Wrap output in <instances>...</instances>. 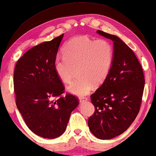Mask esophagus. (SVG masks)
I'll return each mask as SVG.
<instances>
[{
	"instance_id": "obj_1",
	"label": "esophagus",
	"mask_w": 156,
	"mask_h": 156,
	"mask_svg": "<svg viewBox=\"0 0 156 156\" xmlns=\"http://www.w3.org/2000/svg\"><path fill=\"white\" fill-rule=\"evenodd\" d=\"M79 99H80V101H85L87 100V97H80Z\"/></svg>"
}]
</instances>
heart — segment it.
Masks as SVG:
<instances>
[{
    "instance_id": "b5f03b06",
    "label": "heart",
    "mask_w": 156,
    "mask_h": 156,
    "mask_svg": "<svg viewBox=\"0 0 156 156\" xmlns=\"http://www.w3.org/2000/svg\"><path fill=\"white\" fill-rule=\"evenodd\" d=\"M64 56H57L53 67L58 78L69 83L74 69L79 76L68 87V91L77 96L90 91L94 83L99 86L107 78L113 62L112 44L103 39L95 40L87 35L74 37L62 48Z\"/></svg>"
}]
</instances>
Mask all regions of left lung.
Masks as SVG:
<instances>
[{
	"mask_svg": "<svg viewBox=\"0 0 156 156\" xmlns=\"http://www.w3.org/2000/svg\"><path fill=\"white\" fill-rule=\"evenodd\" d=\"M113 41V62L103 84L91 95L95 112L88 119L89 129L100 139H110L122 134L138 115L145 80L140 62L119 37L98 30Z\"/></svg>",
	"mask_w": 156,
	"mask_h": 156,
	"instance_id": "8db88e82",
	"label": "left lung"
}]
</instances>
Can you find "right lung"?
<instances>
[{"label": "right lung", "mask_w": 156, "mask_h": 156, "mask_svg": "<svg viewBox=\"0 0 156 156\" xmlns=\"http://www.w3.org/2000/svg\"><path fill=\"white\" fill-rule=\"evenodd\" d=\"M63 34L27 51L14 72L16 105L26 125L38 136L55 139L65 132L71 112L79 105L70 94L62 96L65 87L53 63Z\"/></svg>", "instance_id": "obj_1"}]
</instances>
